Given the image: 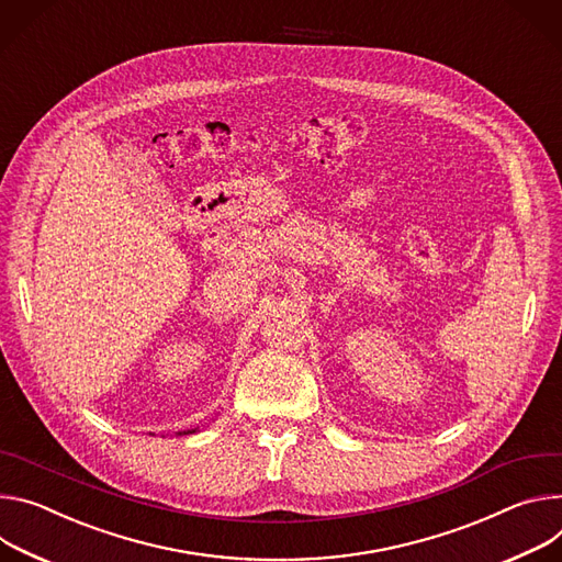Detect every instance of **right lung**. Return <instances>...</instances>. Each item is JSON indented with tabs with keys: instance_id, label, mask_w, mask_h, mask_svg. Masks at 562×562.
<instances>
[{
	"instance_id": "add662e5",
	"label": "right lung",
	"mask_w": 562,
	"mask_h": 562,
	"mask_svg": "<svg viewBox=\"0 0 562 562\" xmlns=\"http://www.w3.org/2000/svg\"><path fill=\"white\" fill-rule=\"evenodd\" d=\"M187 432H196V428H192V430H182L180 435H187Z\"/></svg>"
}]
</instances>
